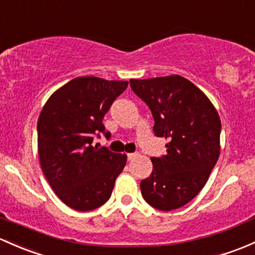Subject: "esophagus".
<instances>
[{"mask_svg": "<svg viewBox=\"0 0 255 255\" xmlns=\"http://www.w3.org/2000/svg\"><path fill=\"white\" fill-rule=\"evenodd\" d=\"M136 156H138V154H136V152H130V154L127 155V157H128V160H129V161L134 160Z\"/></svg>", "mask_w": 255, "mask_h": 255, "instance_id": "esophagus-1", "label": "esophagus"}]
</instances>
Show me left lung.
I'll return each mask as SVG.
<instances>
[{
  "label": "left lung",
  "instance_id": "obj_1",
  "mask_svg": "<svg viewBox=\"0 0 255 255\" xmlns=\"http://www.w3.org/2000/svg\"><path fill=\"white\" fill-rule=\"evenodd\" d=\"M129 83L151 111L155 135L168 139L167 154L151 157L152 172L140 182L141 194L159 210L182 208L202 191L219 159L218 111L199 88L177 74Z\"/></svg>",
  "mask_w": 255,
  "mask_h": 255
}]
</instances>
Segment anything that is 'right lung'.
Returning <instances> with one entry per match:
<instances>
[{"label":"right lung","mask_w":255,"mask_h":255,"mask_svg":"<svg viewBox=\"0 0 255 255\" xmlns=\"http://www.w3.org/2000/svg\"><path fill=\"white\" fill-rule=\"evenodd\" d=\"M127 87L126 80L78 77L42 107L37 120L40 165L56 195L74 210L105 204L125 168L127 155L94 146L93 140L105 133L104 116Z\"/></svg>","instance_id":"right-lung-1"}]
</instances>
